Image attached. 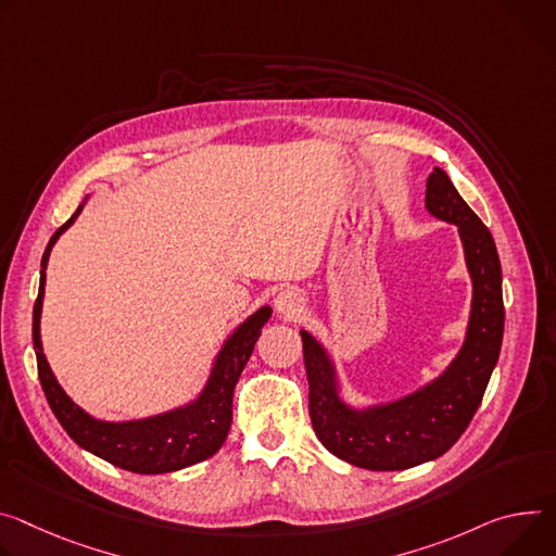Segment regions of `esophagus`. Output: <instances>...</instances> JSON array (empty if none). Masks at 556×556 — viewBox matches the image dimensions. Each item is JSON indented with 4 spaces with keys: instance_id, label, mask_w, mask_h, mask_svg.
Segmentation results:
<instances>
[{
    "instance_id": "1",
    "label": "esophagus",
    "mask_w": 556,
    "mask_h": 556,
    "mask_svg": "<svg viewBox=\"0 0 556 556\" xmlns=\"http://www.w3.org/2000/svg\"><path fill=\"white\" fill-rule=\"evenodd\" d=\"M275 306H277V313L283 317V319H296L301 313H304V299L299 296L296 290L288 288V290H281L275 299Z\"/></svg>"
}]
</instances>
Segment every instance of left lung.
Returning a JSON list of instances; mask_svg holds the SVG:
<instances>
[{
    "mask_svg": "<svg viewBox=\"0 0 556 556\" xmlns=\"http://www.w3.org/2000/svg\"><path fill=\"white\" fill-rule=\"evenodd\" d=\"M426 208L459 228L472 277L468 334L457 359L439 379L399 401L355 410L339 399L334 368L324 345L301 330L315 434L334 457L366 470H406L447 452L481 406L501 352L506 311L490 230L441 168H434L426 181Z\"/></svg>",
    "mask_w": 556,
    "mask_h": 556,
    "instance_id": "8db88e82",
    "label": "left lung"
}]
</instances>
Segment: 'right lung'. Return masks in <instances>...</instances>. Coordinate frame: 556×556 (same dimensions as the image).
I'll list each match as a JSON object with an SVG mask.
<instances>
[{"instance_id":"1","label":"right lung","mask_w":556,"mask_h":556,"mask_svg":"<svg viewBox=\"0 0 556 556\" xmlns=\"http://www.w3.org/2000/svg\"><path fill=\"white\" fill-rule=\"evenodd\" d=\"M79 213L81 206L53 237H50L43 250L39 294L33 308V345L37 355V375L50 410H53L62 428L77 445L97 454L99 459H104L128 472L164 475L213 457V454L224 445L232 424V392L239 381V375L248 364L252 350H255L262 328L270 319L273 311L268 306L260 308L232 332V337L224 343L219 352L204 392H201L192 403H188L186 408L124 424L92 419L79 406H75L71 396L58 383L41 352L39 337L46 264L50 257V250H53L60 235L77 219Z\"/></svg>"}]
</instances>
